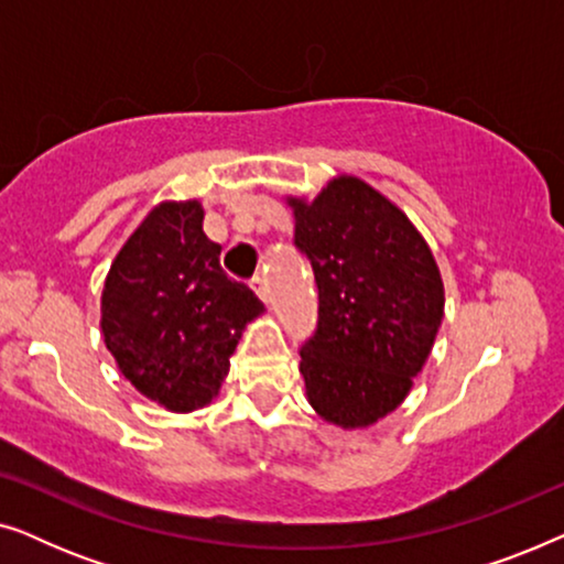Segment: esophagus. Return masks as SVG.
Here are the masks:
<instances>
[{
	"label": "esophagus",
	"instance_id": "34e87169",
	"mask_svg": "<svg viewBox=\"0 0 564 564\" xmlns=\"http://www.w3.org/2000/svg\"><path fill=\"white\" fill-rule=\"evenodd\" d=\"M251 290L257 292V295L267 303V300H269V282H267V276H264V274H257V276H253V280H251Z\"/></svg>",
	"mask_w": 564,
	"mask_h": 564
}]
</instances>
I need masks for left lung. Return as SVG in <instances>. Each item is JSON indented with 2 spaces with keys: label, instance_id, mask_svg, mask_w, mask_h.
<instances>
[{
  "label": "left lung",
  "instance_id": "8db88e82",
  "mask_svg": "<svg viewBox=\"0 0 564 564\" xmlns=\"http://www.w3.org/2000/svg\"><path fill=\"white\" fill-rule=\"evenodd\" d=\"M288 205L318 284V330L300 349L307 403L338 429H369L403 403L434 349L442 272L411 218L359 176Z\"/></svg>",
  "mask_w": 564,
  "mask_h": 564
}]
</instances>
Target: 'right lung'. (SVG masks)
<instances>
[{
  "label": "right lung",
  "instance_id": "1",
  "mask_svg": "<svg viewBox=\"0 0 564 564\" xmlns=\"http://www.w3.org/2000/svg\"><path fill=\"white\" fill-rule=\"evenodd\" d=\"M199 199H166L110 264L102 290L107 351L133 388L172 413L210 403L238 338L264 303L220 269Z\"/></svg>",
  "mask_w": 564,
  "mask_h": 564
}]
</instances>
